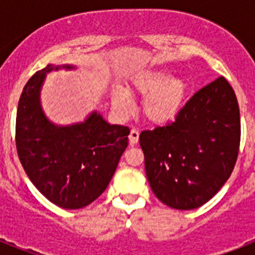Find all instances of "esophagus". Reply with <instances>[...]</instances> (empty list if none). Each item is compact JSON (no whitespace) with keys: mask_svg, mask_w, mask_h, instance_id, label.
<instances>
[{"mask_svg":"<svg viewBox=\"0 0 255 255\" xmlns=\"http://www.w3.org/2000/svg\"><path fill=\"white\" fill-rule=\"evenodd\" d=\"M137 141H139V131L137 129H131V132H129V143H131V145H135V144H137Z\"/></svg>","mask_w":255,"mask_h":255,"instance_id":"34e87169","label":"esophagus"}]
</instances>
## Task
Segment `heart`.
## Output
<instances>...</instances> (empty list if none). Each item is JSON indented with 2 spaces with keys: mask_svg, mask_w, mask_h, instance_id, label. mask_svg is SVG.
Returning <instances> with one entry per match:
<instances>
[{
  "mask_svg": "<svg viewBox=\"0 0 255 255\" xmlns=\"http://www.w3.org/2000/svg\"><path fill=\"white\" fill-rule=\"evenodd\" d=\"M189 91L184 78H172L167 69L141 70L132 75L126 91L115 88L112 104L119 114L128 115L132 111L129 98H144L141 114L148 123L165 126L173 122L184 108Z\"/></svg>",
  "mask_w": 255,
  "mask_h": 255,
  "instance_id": "obj_1",
  "label": "heart"
}]
</instances>
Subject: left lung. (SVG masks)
Wrapping results in <instances>:
<instances>
[{
    "label": "left lung",
    "instance_id": "left-lung-1",
    "mask_svg": "<svg viewBox=\"0 0 255 255\" xmlns=\"http://www.w3.org/2000/svg\"><path fill=\"white\" fill-rule=\"evenodd\" d=\"M152 192L165 205L196 209L228 181L241 139L240 107L224 77L190 98L173 123L140 133Z\"/></svg>",
    "mask_w": 255,
    "mask_h": 255
}]
</instances>
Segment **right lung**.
<instances>
[{
    "mask_svg": "<svg viewBox=\"0 0 255 255\" xmlns=\"http://www.w3.org/2000/svg\"><path fill=\"white\" fill-rule=\"evenodd\" d=\"M73 65H47L23 87L17 110L15 145L35 188L63 209L95 201L111 181L128 145L129 128L110 124L98 111L81 123L58 126L45 115L41 90L46 75Z\"/></svg>",
    "mask_w": 255,
    "mask_h": 255,
    "instance_id": "obj_1",
    "label": "right lung"
}]
</instances>
